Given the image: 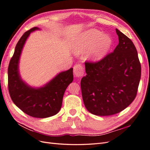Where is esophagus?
Instances as JSON below:
<instances>
[{
    "label": "esophagus",
    "instance_id": "34e87169",
    "mask_svg": "<svg viewBox=\"0 0 150 150\" xmlns=\"http://www.w3.org/2000/svg\"><path fill=\"white\" fill-rule=\"evenodd\" d=\"M74 74L77 78H80L84 75V68L81 64H77L74 66Z\"/></svg>",
    "mask_w": 150,
    "mask_h": 150
}]
</instances>
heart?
<instances>
[{
  "label": "heart",
  "instance_id": "1",
  "mask_svg": "<svg viewBox=\"0 0 150 150\" xmlns=\"http://www.w3.org/2000/svg\"><path fill=\"white\" fill-rule=\"evenodd\" d=\"M112 39L96 29H89L74 38L72 49L77 54L88 51L87 57L92 61H98L105 56L112 46Z\"/></svg>",
  "mask_w": 150,
  "mask_h": 150
}]
</instances>
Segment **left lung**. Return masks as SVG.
<instances>
[{
    "label": "left lung",
    "mask_w": 150,
    "mask_h": 150,
    "mask_svg": "<svg viewBox=\"0 0 150 150\" xmlns=\"http://www.w3.org/2000/svg\"><path fill=\"white\" fill-rule=\"evenodd\" d=\"M119 44L96 62H85L86 76L81 81L83 102L97 116L118 113L133 101L141 78V64L133 42L116 29Z\"/></svg>",
    "instance_id": "obj_1"
}]
</instances>
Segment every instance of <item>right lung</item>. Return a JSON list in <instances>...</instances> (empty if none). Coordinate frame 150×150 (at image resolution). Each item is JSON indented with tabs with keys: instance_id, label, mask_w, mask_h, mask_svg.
I'll return each instance as SVG.
<instances>
[{
	"instance_id": "right-lung-1",
	"label": "right lung",
	"mask_w": 150,
	"mask_h": 150,
	"mask_svg": "<svg viewBox=\"0 0 150 150\" xmlns=\"http://www.w3.org/2000/svg\"><path fill=\"white\" fill-rule=\"evenodd\" d=\"M39 29L32 28L18 41L8 67V88L12 101L20 110L32 117L45 118L60 111L65 91L73 81V69L60 72L40 88L31 87L22 79L19 64L22 49L32 32Z\"/></svg>"
}]
</instances>
